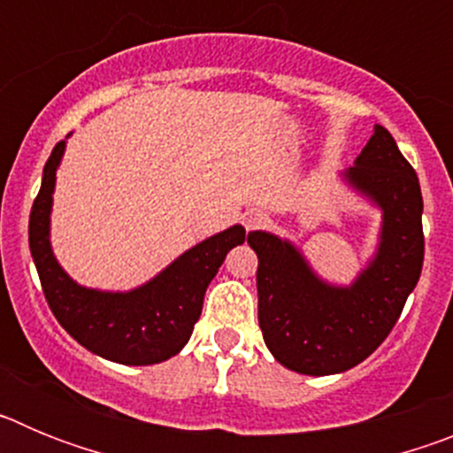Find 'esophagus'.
Instances as JSON below:
<instances>
[{
    "label": "esophagus",
    "instance_id": "34e87169",
    "mask_svg": "<svg viewBox=\"0 0 453 453\" xmlns=\"http://www.w3.org/2000/svg\"><path fill=\"white\" fill-rule=\"evenodd\" d=\"M242 224H245L247 231L263 229L267 224V215L261 213V211H250V213H245V218H242Z\"/></svg>",
    "mask_w": 453,
    "mask_h": 453
}]
</instances>
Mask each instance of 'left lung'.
I'll return each instance as SVG.
<instances>
[{"mask_svg": "<svg viewBox=\"0 0 453 453\" xmlns=\"http://www.w3.org/2000/svg\"><path fill=\"white\" fill-rule=\"evenodd\" d=\"M340 179L381 211L374 256L349 286L322 279L288 238L247 235L258 256V324L267 349L308 376L340 374L365 361L397 324L424 261L418 174L381 124Z\"/></svg>", "mask_w": 453, "mask_h": 453, "instance_id": "obj_1", "label": "left lung"}]
</instances>
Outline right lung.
Masks as SVG:
<instances>
[{"label": "right lung", "instance_id": "right-lung-1", "mask_svg": "<svg viewBox=\"0 0 453 453\" xmlns=\"http://www.w3.org/2000/svg\"><path fill=\"white\" fill-rule=\"evenodd\" d=\"M67 138L54 147L45 163L42 186L29 218L31 256L47 303L79 345L106 361L119 365L167 361L190 340L195 322L202 315L208 283L213 281L226 254L245 242V229L234 224L202 240L134 290L113 292L81 286L56 261L50 240L56 170L65 154Z\"/></svg>", "mask_w": 453, "mask_h": 453}]
</instances>
